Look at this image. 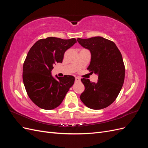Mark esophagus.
<instances>
[{
  "label": "esophagus",
  "instance_id": "34e87169",
  "mask_svg": "<svg viewBox=\"0 0 148 148\" xmlns=\"http://www.w3.org/2000/svg\"><path fill=\"white\" fill-rule=\"evenodd\" d=\"M80 81H81V79H80V78L79 77H75V82H79Z\"/></svg>",
  "mask_w": 148,
  "mask_h": 148
}]
</instances>
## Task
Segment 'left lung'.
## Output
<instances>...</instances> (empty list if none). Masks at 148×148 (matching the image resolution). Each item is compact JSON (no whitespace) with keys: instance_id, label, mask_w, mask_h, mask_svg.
<instances>
[{"instance_id":"8db88e82","label":"left lung","mask_w":148,"mask_h":148,"mask_svg":"<svg viewBox=\"0 0 148 148\" xmlns=\"http://www.w3.org/2000/svg\"><path fill=\"white\" fill-rule=\"evenodd\" d=\"M77 41L91 52V62L87 69L98 75L96 83L81 79L84 91L80 99L90 109L106 108L115 101L123 86L125 69L122 54L113 41L102 37L78 38Z\"/></svg>"}]
</instances>
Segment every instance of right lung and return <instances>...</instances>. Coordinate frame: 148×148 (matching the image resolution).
I'll return each mask as SVG.
<instances>
[{
    "label": "right lung",
    "mask_w": 148,
    "mask_h": 148,
    "mask_svg": "<svg viewBox=\"0 0 148 148\" xmlns=\"http://www.w3.org/2000/svg\"><path fill=\"white\" fill-rule=\"evenodd\" d=\"M77 39L49 37L39 39L31 47L23 66V81L30 99L39 107L52 110L64 100L75 82L71 75L55 79L51 75L53 65L62 63L64 53Z\"/></svg>",
    "instance_id": "obj_1"
}]
</instances>
